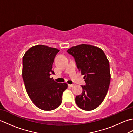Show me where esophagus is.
I'll return each instance as SVG.
<instances>
[{
    "mask_svg": "<svg viewBox=\"0 0 133 133\" xmlns=\"http://www.w3.org/2000/svg\"><path fill=\"white\" fill-rule=\"evenodd\" d=\"M68 86H69V87H74V86H75V84H68Z\"/></svg>",
    "mask_w": 133,
    "mask_h": 133,
    "instance_id": "34e87169",
    "label": "esophagus"
}]
</instances>
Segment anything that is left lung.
Wrapping results in <instances>:
<instances>
[{
    "label": "left lung",
    "mask_w": 133,
    "mask_h": 133,
    "mask_svg": "<svg viewBox=\"0 0 133 133\" xmlns=\"http://www.w3.org/2000/svg\"><path fill=\"white\" fill-rule=\"evenodd\" d=\"M67 52L74 57L86 82L75 102L82 110H94L102 103L108 91L111 78L109 61L102 50L89 44L72 47Z\"/></svg>",
    "instance_id": "obj_1"
}]
</instances>
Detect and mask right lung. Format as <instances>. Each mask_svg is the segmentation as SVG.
<instances>
[{"label": "right lung", "instance_id": "1", "mask_svg": "<svg viewBox=\"0 0 133 133\" xmlns=\"http://www.w3.org/2000/svg\"><path fill=\"white\" fill-rule=\"evenodd\" d=\"M59 50L44 45L31 47L23 57L22 77L28 95L41 110L50 111L60 106L66 83H57L50 78L54 74V60Z\"/></svg>", "mask_w": 133, "mask_h": 133}]
</instances>
